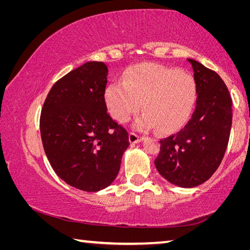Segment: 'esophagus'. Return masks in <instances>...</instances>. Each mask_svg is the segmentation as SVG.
<instances>
[{"label":"esophagus","instance_id":"obj_1","mask_svg":"<svg viewBox=\"0 0 250 250\" xmlns=\"http://www.w3.org/2000/svg\"><path fill=\"white\" fill-rule=\"evenodd\" d=\"M142 139L143 138L140 137V135H138L137 133H134V132H130L129 133V141H130V143H138V142H140Z\"/></svg>","mask_w":250,"mask_h":250}]
</instances>
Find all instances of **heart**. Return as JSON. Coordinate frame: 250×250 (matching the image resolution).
Masks as SVG:
<instances>
[{"mask_svg": "<svg viewBox=\"0 0 250 250\" xmlns=\"http://www.w3.org/2000/svg\"><path fill=\"white\" fill-rule=\"evenodd\" d=\"M105 103L111 116L125 124L141 108L135 126L150 130L159 126L164 133L181 129L192 115L197 86L188 71L153 62L132 66L105 89Z\"/></svg>", "mask_w": 250, "mask_h": 250, "instance_id": "1", "label": "heart"}]
</instances>
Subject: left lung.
Segmentation results:
<instances>
[{
  "label": "left lung",
  "mask_w": 250,
  "mask_h": 250,
  "mask_svg": "<svg viewBox=\"0 0 250 250\" xmlns=\"http://www.w3.org/2000/svg\"><path fill=\"white\" fill-rule=\"evenodd\" d=\"M197 86L195 111L179 132L161 139L154 164L161 175L181 188L204 183L225 154L232 121L231 97L217 73L188 59Z\"/></svg>",
  "instance_id": "1"
}]
</instances>
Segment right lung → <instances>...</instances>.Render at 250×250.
Wrapping results in <instances>:
<instances>
[{"label": "right lung", "mask_w": 250, "mask_h": 250, "mask_svg": "<svg viewBox=\"0 0 250 250\" xmlns=\"http://www.w3.org/2000/svg\"><path fill=\"white\" fill-rule=\"evenodd\" d=\"M107 75L103 62L71 70L54 83L41 113L42 141L53 170L86 192L115 181L130 145L128 131L107 112Z\"/></svg>", "instance_id": "right-lung-1"}]
</instances>
